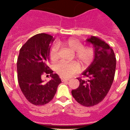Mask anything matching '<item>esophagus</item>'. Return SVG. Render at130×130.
I'll return each mask as SVG.
<instances>
[{
	"label": "esophagus",
	"instance_id": "34e87169",
	"mask_svg": "<svg viewBox=\"0 0 130 130\" xmlns=\"http://www.w3.org/2000/svg\"><path fill=\"white\" fill-rule=\"evenodd\" d=\"M61 82H67V81H69V78H63V77H62V78H61Z\"/></svg>",
	"mask_w": 130,
	"mask_h": 130
}]
</instances>
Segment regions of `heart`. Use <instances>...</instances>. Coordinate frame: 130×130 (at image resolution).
<instances>
[{"label":"heart","mask_w":130,"mask_h":130,"mask_svg":"<svg viewBox=\"0 0 130 130\" xmlns=\"http://www.w3.org/2000/svg\"><path fill=\"white\" fill-rule=\"evenodd\" d=\"M63 44L73 51H76V56L79 61L84 65H90L95 58V51L90 47H83V45L75 38H69L63 42ZM59 45L55 43L51 49L50 56L52 59H56L58 57ZM79 69V66L76 62L59 61L56 65V71L63 77L72 76Z\"/></svg>","instance_id":"b5f03b06"}]
</instances>
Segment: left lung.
<instances>
[{
    "label": "left lung",
    "instance_id": "8db88e82",
    "mask_svg": "<svg viewBox=\"0 0 130 130\" xmlns=\"http://www.w3.org/2000/svg\"><path fill=\"white\" fill-rule=\"evenodd\" d=\"M86 42L92 44L95 58L82 73L85 78H77L79 86L72 90L75 100L85 106H92L103 100L112 85L115 76L116 58L108 44L96 36Z\"/></svg>",
    "mask_w": 130,
    "mask_h": 130
}]
</instances>
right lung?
I'll use <instances>...</instances> for the list:
<instances>
[{
	"label": "right lung",
	"instance_id": "right-lung-1",
	"mask_svg": "<svg viewBox=\"0 0 130 130\" xmlns=\"http://www.w3.org/2000/svg\"><path fill=\"white\" fill-rule=\"evenodd\" d=\"M54 40L51 35L38 34L27 41L19 53L17 59L19 86L27 101L36 106L50 102L61 83L59 76L53 74L47 66L51 44ZM43 74H50L52 79L45 83L41 79Z\"/></svg>",
	"mask_w": 130,
	"mask_h": 130
}]
</instances>
